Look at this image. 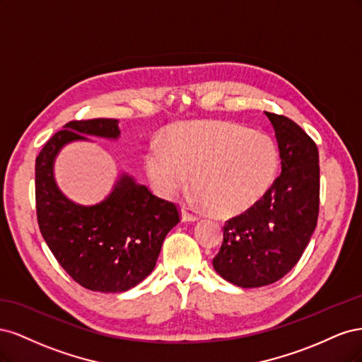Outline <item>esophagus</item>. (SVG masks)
I'll return each instance as SVG.
<instances>
[{"instance_id":"1","label":"esophagus","mask_w":362,"mask_h":362,"mask_svg":"<svg viewBox=\"0 0 362 362\" xmlns=\"http://www.w3.org/2000/svg\"><path fill=\"white\" fill-rule=\"evenodd\" d=\"M198 214H194L189 206H185V205H182L181 206V221L182 222H194V221H198Z\"/></svg>"}]
</instances>
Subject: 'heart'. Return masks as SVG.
<instances>
[{
	"instance_id": "1",
	"label": "heart",
	"mask_w": 362,
	"mask_h": 362,
	"mask_svg": "<svg viewBox=\"0 0 362 362\" xmlns=\"http://www.w3.org/2000/svg\"><path fill=\"white\" fill-rule=\"evenodd\" d=\"M145 166L164 196L189 184L208 211L218 217L243 214L275 184L281 169L278 145L269 136L221 120H192L172 127L146 152Z\"/></svg>"
}]
</instances>
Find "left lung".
<instances>
[{"instance_id":"8db88e82","label":"left lung","mask_w":362,"mask_h":362,"mask_svg":"<svg viewBox=\"0 0 362 362\" xmlns=\"http://www.w3.org/2000/svg\"><path fill=\"white\" fill-rule=\"evenodd\" d=\"M275 129L281 175L257 205L228 221L213 259L223 279L243 288L276 282L298 264L317 225L319 151L291 119L264 112Z\"/></svg>"}]
</instances>
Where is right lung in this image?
I'll return each instance as SVG.
<instances>
[{"label": "right lung", "instance_id": "right-lung-1", "mask_svg": "<svg viewBox=\"0 0 362 362\" xmlns=\"http://www.w3.org/2000/svg\"><path fill=\"white\" fill-rule=\"evenodd\" d=\"M86 136L117 139V120H72L42 148L36 158L39 228L75 282L92 291H127L154 270L163 240L180 222V211L127 173L119 175L100 204L81 205L66 198L54 178V161L63 146L87 141Z\"/></svg>", "mask_w": 362, "mask_h": 362}]
</instances>
